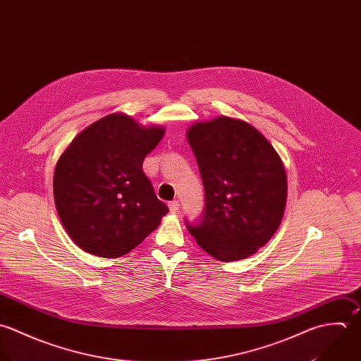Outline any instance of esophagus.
I'll list each match as a JSON object with an SVG mask.
<instances>
[{"label":"esophagus","mask_w":361,"mask_h":361,"mask_svg":"<svg viewBox=\"0 0 361 361\" xmlns=\"http://www.w3.org/2000/svg\"><path fill=\"white\" fill-rule=\"evenodd\" d=\"M168 206H169V212H171L172 214H175V213H178V210H179V206H180V204H179V202H178V200H172Z\"/></svg>","instance_id":"obj_1"}]
</instances>
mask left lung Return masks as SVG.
Here are the masks:
<instances>
[{"label":"left lung","instance_id":"left-lung-1","mask_svg":"<svg viewBox=\"0 0 361 361\" xmlns=\"http://www.w3.org/2000/svg\"><path fill=\"white\" fill-rule=\"evenodd\" d=\"M186 137L206 193L203 220L186 223L189 233L217 260L255 255L284 216L287 175L280 155L252 124L228 116L196 121Z\"/></svg>","mask_w":361,"mask_h":361}]
</instances>
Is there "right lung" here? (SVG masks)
<instances>
[{
	"label": "right lung",
	"mask_w": 361,
	"mask_h": 361,
	"mask_svg": "<svg viewBox=\"0 0 361 361\" xmlns=\"http://www.w3.org/2000/svg\"><path fill=\"white\" fill-rule=\"evenodd\" d=\"M162 126L111 114L78 133L60 155L53 195L70 238L82 250L115 259L128 253L168 213L142 172L162 140Z\"/></svg>",
	"instance_id": "add662e5"
}]
</instances>
